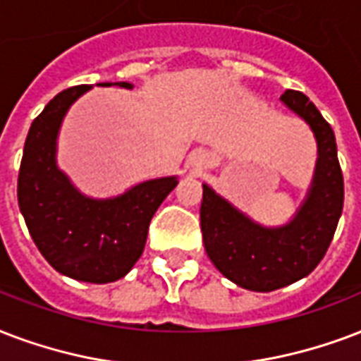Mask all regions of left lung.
Returning <instances> with one entry per match:
<instances>
[{
	"mask_svg": "<svg viewBox=\"0 0 361 361\" xmlns=\"http://www.w3.org/2000/svg\"><path fill=\"white\" fill-rule=\"evenodd\" d=\"M280 98L309 123L318 142L314 181L291 224L261 227L202 185L200 229L206 254L224 276L252 291H274L314 271L331 244L345 202L334 128L299 90H286Z\"/></svg>",
	"mask_w": 361,
	"mask_h": 361,
	"instance_id": "1",
	"label": "left lung"
}]
</instances>
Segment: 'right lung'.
Listing matches in <instances>:
<instances>
[{
    "instance_id": "1",
    "label": "right lung",
    "mask_w": 361,
    "mask_h": 361,
    "mask_svg": "<svg viewBox=\"0 0 361 361\" xmlns=\"http://www.w3.org/2000/svg\"><path fill=\"white\" fill-rule=\"evenodd\" d=\"M89 89L79 85L62 90L35 117L24 144L16 195L27 231L52 269L73 280L107 284L123 279L140 259L151 217L178 180L144 181L107 200L87 199L71 185L56 169V134L68 107Z\"/></svg>"
}]
</instances>
